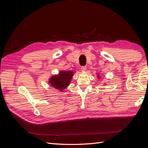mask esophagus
<instances>
[{
	"instance_id": "esophagus-1",
	"label": "esophagus",
	"mask_w": 148,
	"mask_h": 148,
	"mask_svg": "<svg viewBox=\"0 0 148 148\" xmlns=\"http://www.w3.org/2000/svg\"><path fill=\"white\" fill-rule=\"evenodd\" d=\"M81 69H82V71H86V66H82Z\"/></svg>"
}]
</instances>
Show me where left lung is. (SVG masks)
<instances>
[{
	"label": "left lung",
	"instance_id": "8db88e82",
	"mask_svg": "<svg viewBox=\"0 0 148 148\" xmlns=\"http://www.w3.org/2000/svg\"><path fill=\"white\" fill-rule=\"evenodd\" d=\"M97 77L98 79H99V78H100V75H99V74H97Z\"/></svg>",
	"mask_w": 148,
	"mask_h": 148
}]
</instances>
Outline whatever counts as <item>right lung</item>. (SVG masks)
<instances>
[{
	"label": "right lung",
	"mask_w": 148,
	"mask_h": 148,
	"mask_svg": "<svg viewBox=\"0 0 148 148\" xmlns=\"http://www.w3.org/2000/svg\"><path fill=\"white\" fill-rule=\"evenodd\" d=\"M74 73L73 71H60L58 75L52 76L48 82L58 91H63L69 86Z\"/></svg>",
	"instance_id": "1"
}]
</instances>
